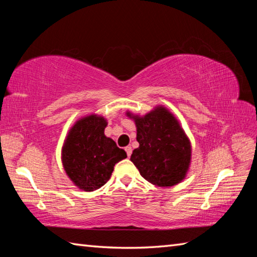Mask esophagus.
Here are the masks:
<instances>
[{
    "mask_svg": "<svg viewBox=\"0 0 257 257\" xmlns=\"http://www.w3.org/2000/svg\"><path fill=\"white\" fill-rule=\"evenodd\" d=\"M124 150H125V152H127V156H128V157L132 156V154H133V148H132V147L127 146V147H125V148H124Z\"/></svg>",
    "mask_w": 257,
    "mask_h": 257,
    "instance_id": "obj_1",
    "label": "esophagus"
}]
</instances>
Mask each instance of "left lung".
I'll return each mask as SVG.
<instances>
[{
    "instance_id": "obj_1",
    "label": "left lung",
    "mask_w": 257,
    "mask_h": 257,
    "mask_svg": "<svg viewBox=\"0 0 257 257\" xmlns=\"http://www.w3.org/2000/svg\"><path fill=\"white\" fill-rule=\"evenodd\" d=\"M135 120L139 147L130 160L147 181L158 187H172L187 176L191 161V144L177 118L167 108L158 106Z\"/></svg>"
}]
</instances>
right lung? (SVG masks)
I'll list each match as a JSON object with an SVG mask.
<instances>
[{"instance_id":"obj_1","label":"right lung","mask_w":257,"mask_h":257,"mask_svg":"<svg viewBox=\"0 0 257 257\" xmlns=\"http://www.w3.org/2000/svg\"><path fill=\"white\" fill-rule=\"evenodd\" d=\"M106 119L90 114L73 125L62 149L65 171L76 187L86 192L102 187L117 162L127 158L123 149L103 134Z\"/></svg>"}]
</instances>
